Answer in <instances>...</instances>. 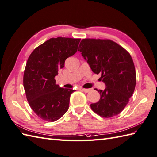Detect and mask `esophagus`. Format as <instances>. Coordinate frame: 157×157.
<instances>
[{
  "label": "esophagus",
  "instance_id": "esophagus-1",
  "mask_svg": "<svg viewBox=\"0 0 157 157\" xmlns=\"http://www.w3.org/2000/svg\"><path fill=\"white\" fill-rule=\"evenodd\" d=\"M83 92H85V93H88V92H90V91H91V90L90 89H85V88H82L81 89Z\"/></svg>",
  "mask_w": 157,
  "mask_h": 157
}]
</instances>
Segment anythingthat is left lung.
Returning a JSON list of instances; mask_svg holds the SVG:
<instances>
[{
  "mask_svg": "<svg viewBox=\"0 0 157 157\" xmlns=\"http://www.w3.org/2000/svg\"><path fill=\"white\" fill-rule=\"evenodd\" d=\"M78 51L95 74H101L104 90H97L100 99L90 105L104 118L119 114L132 96L136 86V71L129 53L111 40L82 39Z\"/></svg>",
  "mask_w": 157,
  "mask_h": 157,
  "instance_id": "left-lung-1",
  "label": "left lung"
}]
</instances>
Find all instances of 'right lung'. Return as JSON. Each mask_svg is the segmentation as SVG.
I'll return each mask as SVG.
<instances>
[{
  "mask_svg": "<svg viewBox=\"0 0 157 157\" xmlns=\"http://www.w3.org/2000/svg\"><path fill=\"white\" fill-rule=\"evenodd\" d=\"M80 39L52 38L29 56L24 71L23 86L29 105L39 118L54 122L69 108L75 90L60 87L55 77L64 67L65 59L78 50Z\"/></svg>",
  "mask_w": 157,
  "mask_h": 157,
  "instance_id": "1",
  "label": "right lung"
}]
</instances>
